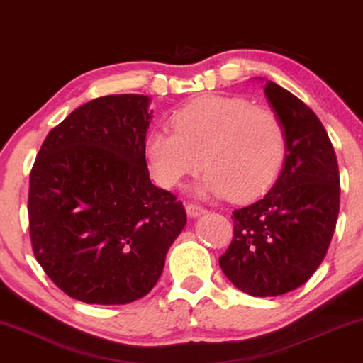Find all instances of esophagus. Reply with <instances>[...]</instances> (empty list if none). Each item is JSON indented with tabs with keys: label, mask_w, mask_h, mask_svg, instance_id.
Returning <instances> with one entry per match:
<instances>
[{
	"label": "esophagus",
	"mask_w": 363,
	"mask_h": 363,
	"mask_svg": "<svg viewBox=\"0 0 363 363\" xmlns=\"http://www.w3.org/2000/svg\"><path fill=\"white\" fill-rule=\"evenodd\" d=\"M186 212H187V216H189V217H197V216L204 214L206 209L199 204H194V202H187Z\"/></svg>",
	"instance_id": "34e87169"
}]
</instances>
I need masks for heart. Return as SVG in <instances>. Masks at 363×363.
<instances>
[{
	"label": "heart",
	"mask_w": 363,
	"mask_h": 363,
	"mask_svg": "<svg viewBox=\"0 0 363 363\" xmlns=\"http://www.w3.org/2000/svg\"><path fill=\"white\" fill-rule=\"evenodd\" d=\"M171 124L174 131L157 129L146 139L149 171L167 189L206 166L197 192L250 201L274 184L286 157L277 113L239 96H201L177 109Z\"/></svg>",
	"instance_id": "obj_1"
}]
</instances>
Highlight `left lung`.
I'll use <instances>...</instances> for the list:
<instances>
[{
  "label": "left lung",
  "instance_id": "left-lung-1",
  "mask_svg": "<svg viewBox=\"0 0 363 363\" xmlns=\"http://www.w3.org/2000/svg\"><path fill=\"white\" fill-rule=\"evenodd\" d=\"M265 96L286 131V162L262 199L232 212L234 238L219 257L225 277L254 297L303 286L325 259L340 207V176L315 113L267 81Z\"/></svg>",
  "mask_w": 363,
  "mask_h": 363
}]
</instances>
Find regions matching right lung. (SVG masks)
<instances>
[{
	"label": "right lung",
	"mask_w": 363,
	"mask_h": 363,
	"mask_svg": "<svg viewBox=\"0 0 363 363\" xmlns=\"http://www.w3.org/2000/svg\"><path fill=\"white\" fill-rule=\"evenodd\" d=\"M149 98L113 94L48 134L30 174L35 257L66 296L121 306L151 292L186 209L149 179Z\"/></svg>",
	"instance_id": "right-lung-1"
}]
</instances>
